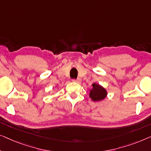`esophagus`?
Here are the masks:
<instances>
[{"label":"esophagus","instance_id":"34e87169","mask_svg":"<svg viewBox=\"0 0 151 151\" xmlns=\"http://www.w3.org/2000/svg\"><path fill=\"white\" fill-rule=\"evenodd\" d=\"M73 81L75 83H81L82 81V80L81 79V78H77V79H73Z\"/></svg>","mask_w":151,"mask_h":151}]
</instances>
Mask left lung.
<instances>
[{"mask_svg":"<svg viewBox=\"0 0 151 151\" xmlns=\"http://www.w3.org/2000/svg\"><path fill=\"white\" fill-rule=\"evenodd\" d=\"M92 88L90 89V98L92 101L99 102L103 101L107 96V91L105 88L99 83H94L92 85Z\"/></svg>","mask_w":151,"mask_h":151,"instance_id":"left-lung-1","label":"left lung"}]
</instances>
